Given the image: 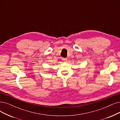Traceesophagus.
Returning a JSON list of instances; mask_svg holds the SVG:
<instances>
[{
  "label": "esophagus",
  "instance_id": "esophagus-1",
  "mask_svg": "<svg viewBox=\"0 0 120 120\" xmlns=\"http://www.w3.org/2000/svg\"><path fill=\"white\" fill-rule=\"evenodd\" d=\"M63 60L64 61V62H66L68 60H67V58H63Z\"/></svg>",
  "mask_w": 120,
  "mask_h": 120
}]
</instances>
